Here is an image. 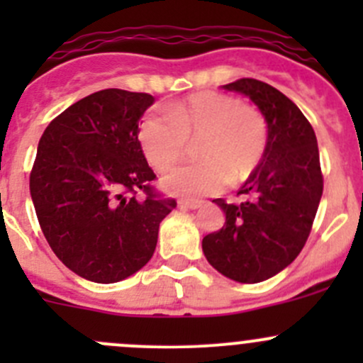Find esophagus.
Returning a JSON list of instances; mask_svg holds the SVG:
<instances>
[{"instance_id": "34e87169", "label": "esophagus", "mask_w": 363, "mask_h": 363, "mask_svg": "<svg viewBox=\"0 0 363 363\" xmlns=\"http://www.w3.org/2000/svg\"><path fill=\"white\" fill-rule=\"evenodd\" d=\"M202 202L200 200H179V207L181 208H199Z\"/></svg>"}]
</instances>
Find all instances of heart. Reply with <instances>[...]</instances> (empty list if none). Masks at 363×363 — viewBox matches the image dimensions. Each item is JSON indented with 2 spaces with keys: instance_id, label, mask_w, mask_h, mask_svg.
<instances>
[{
  "instance_id": "heart-1",
  "label": "heart",
  "mask_w": 363,
  "mask_h": 363,
  "mask_svg": "<svg viewBox=\"0 0 363 363\" xmlns=\"http://www.w3.org/2000/svg\"><path fill=\"white\" fill-rule=\"evenodd\" d=\"M199 163L175 168L163 177V188L179 196L218 193L226 181L244 182L265 155L269 128L265 117L239 98L202 91L151 111L138 124V144L156 172H167L195 142Z\"/></svg>"
}]
</instances>
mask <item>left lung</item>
Returning a JSON list of instances; mask_svg holds the SVG:
<instances>
[{
  "label": "left lung",
  "mask_w": 363,
  "mask_h": 363,
  "mask_svg": "<svg viewBox=\"0 0 363 363\" xmlns=\"http://www.w3.org/2000/svg\"><path fill=\"white\" fill-rule=\"evenodd\" d=\"M247 96L269 128L265 155L237 195L240 203H214L225 225L202 240L207 262L237 283H262L286 269L302 251L323 193L313 126L281 91L256 79L223 86Z\"/></svg>",
  "instance_id": "8db88e82"
}]
</instances>
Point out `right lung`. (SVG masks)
I'll return each mask as SVG.
<instances>
[{"mask_svg":"<svg viewBox=\"0 0 363 363\" xmlns=\"http://www.w3.org/2000/svg\"><path fill=\"white\" fill-rule=\"evenodd\" d=\"M152 104L147 93L98 91L61 112L38 142L29 191L40 228L57 258L93 283L138 272L177 205L151 188L156 175L138 144Z\"/></svg>","mask_w":363,"mask_h":363,"instance_id":"1","label":"right lung"}]
</instances>
